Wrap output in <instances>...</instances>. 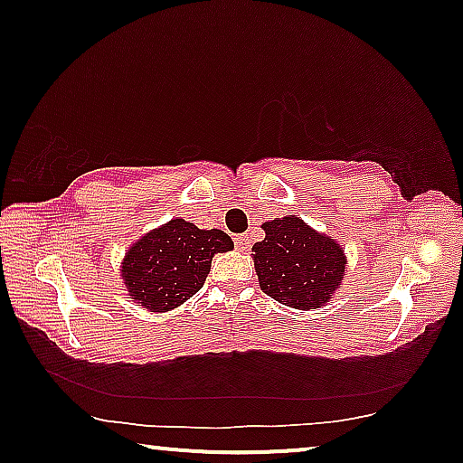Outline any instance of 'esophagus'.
Instances as JSON below:
<instances>
[{"instance_id":"1","label":"esophagus","mask_w":463,"mask_h":463,"mask_svg":"<svg viewBox=\"0 0 463 463\" xmlns=\"http://www.w3.org/2000/svg\"><path fill=\"white\" fill-rule=\"evenodd\" d=\"M234 245H237L241 250H245L250 245V239L247 237V234H237V237H234Z\"/></svg>"}]
</instances>
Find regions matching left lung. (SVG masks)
I'll use <instances>...</instances> for the list:
<instances>
[{"instance_id": "left-lung-1", "label": "left lung", "mask_w": 463, "mask_h": 463, "mask_svg": "<svg viewBox=\"0 0 463 463\" xmlns=\"http://www.w3.org/2000/svg\"><path fill=\"white\" fill-rule=\"evenodd\" d=\"M263 231L265 239L253 245L263 292L292 308L312 310L326 304L341 286L343 249L296 216L265 222Z\"/></svg>"}]
</instances>
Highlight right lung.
Masks as SVG:
<instances>
[{
	"label": "right lung",
	"mask_w": 463,
	"mask_h": 463,
	"mask_svg": "<svg viewBox=\"0 0 463 463\" xmlns=\"http://www.w3.org/2000/svg\"><path fill=\"white\" fill-rule=\"evenodd\" d=\"M231 249L232 241L226 232L200 231L175 218L132 245L124 257L122 279L138 307L171 310L203 286L214 253Z\"/></svg>",
	"instance_id": "obj_1"
}]
</instances>
